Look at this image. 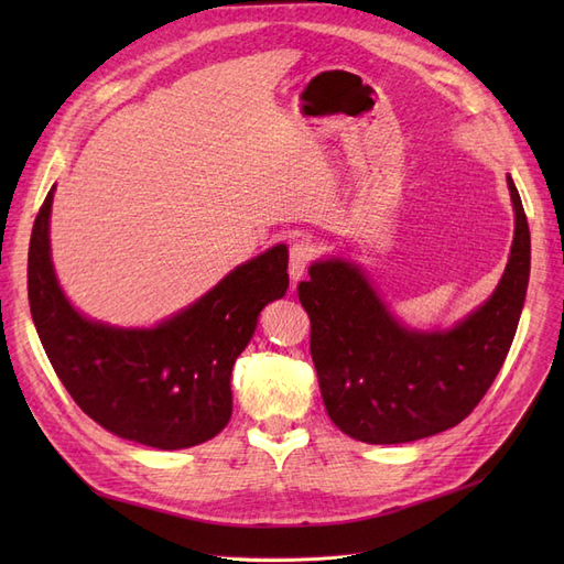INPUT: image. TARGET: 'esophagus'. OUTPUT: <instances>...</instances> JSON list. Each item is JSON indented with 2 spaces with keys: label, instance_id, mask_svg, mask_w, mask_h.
<instances>
[{
  "label": "esophagus",
  "instance_id": "obj_1",
  "mask_svg": "<svg viewBox=\"0 0 564 564\" xmlns=\"http://www.w3.org/2000/svg\"><path fill=\"white\" fill-rule=\"evenodd\" d=\"M315 259V247L311 242H296L289 249V275H292L294 282H299L303 278V272L308 270L311 261Z\"/></svg>",
  "mask_w": 564,
  "mask_h": 564
}]
</instances>
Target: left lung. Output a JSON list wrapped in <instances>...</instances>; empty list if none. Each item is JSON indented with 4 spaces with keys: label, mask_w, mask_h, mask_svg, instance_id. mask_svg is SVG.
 <instances>
[{
    "label": "left lung",
    "mask_w": 564,
    "mask_h": 564,
    "mask_svg": "<svg viewBox=\"0 0 564 564\" xmlns=\"http://www.w3.org/2000/svg\"><path fill=\"white\" fill-rule=\"evenodd\" d=\"M516 237L503 278L480 308L447 332H414L392 317L346 261L311 265L299 301L329 419L367 445H400L464 421L485 398L516 338L529 282V226L513 178Z\"/></svg>",
    "instance_id": "1"
}]
</instances>
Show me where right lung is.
Segmentation results:
<instances>
[{
	"instance_id": "1",
	"label": "right lung",
	"mask_w": 564,
	"mask_h": 564,
	"mask_svg": "<svg viewBox=\"0 0 564 564\" xmlns=\"http://www.w3.org/2000/svg\"><path fill=\"white\" fill-rule=\"evenodd\" d=\"M51 187L28 251V299L42 346L84 414L117 437L155 449L202 445L232 414L230 373L289 275L284 245L237 265L191 308L155 329H117L79 315L51 265Z\"/></svg>"
}]
</instances>
